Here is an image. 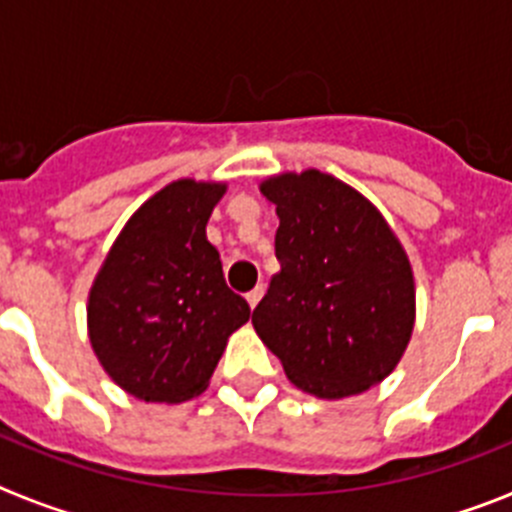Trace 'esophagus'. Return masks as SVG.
<instances>
[{"mask_svg":"<svg viewBox=\"0 0 512 512\" xmlns=\"http://www.w3.org/2000/svg\"><path fill=\"white\" fill-rule=\"evenodd\" d=\"M261 297H264V284H259V287L251 289V292H248L246 300H248V305H251V310H253V307H256V305H259Z\"/></svg>","mask_w":512,"mask_h":512,"instance_id":"34e87169","label":"esophagus"}]
</instances>
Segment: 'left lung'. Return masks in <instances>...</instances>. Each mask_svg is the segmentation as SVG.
<instances>
[{"label": "left lung", "instance_id": "1", "mask_svg": "<svg viewBox=\"0 0 512 512\" xmlns=\"http://www.w3.org/2000/svg\"><path fill=\"white\" fill-rule=\"evenodd\" d=\"M282 266L253 328L300 390L325 400L382 382L405 354L415 284L400 241L356 189L310 169L261 184Z\"/></svg>", "mask_w": 512, "mask_h": 512}]
</instances>
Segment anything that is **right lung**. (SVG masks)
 <instances>
[{
	"label": "right lung",
	"mask_w": 512,
	"mask_h": 512,
	"mask_svg": "<svg viewBox=\"0 0 512 512\" xmlns=\"http://www.w3.org/2000/svg\"><path fill=\"white\" fill-rule=\"evenodd\" d=\"M225 184L179 179L140 207L89 292V341L104 372L146 402L200 395L251 307L225 284L207 220Z\"/></svg>",
	"instance_id": "add662e5"
}]
</instances>
